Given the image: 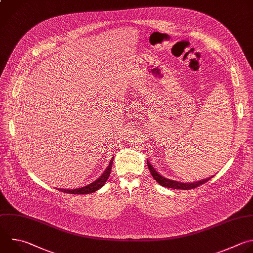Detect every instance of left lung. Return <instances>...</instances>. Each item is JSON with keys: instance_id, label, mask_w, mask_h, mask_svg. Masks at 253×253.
<instances>
[{"instance_id": "obj_1", "label": "left lung", "mask_w": 253, "mask_h": 253, "mask_svg": "<svg viewBox=\"0 0 253 253\" xmlns=\"http://www.w3.org/2000/svg\"><path fill=\"white\" fill-rule=\"evenodd\" d=\"M147 164H148V168H149V170H150L153 178L157 181V183H159L161 186L166 187V188H172V189H177V190H191V189H195V188L207 183L209 180H211L213 177V176H211L210 178H207V179H204L201 181H197L194 183H183V182H178V181L168 179V178L162 176L158 171H156V169L153 167V165L149 162L148 159H147Z\"/></svg>"}]
</instances>
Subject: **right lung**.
<instances>
[{
	"instance_id": "obj_1",
	"label": "right lung",
	"mask_w": 253,
	"mask_h": 253,
	"mask_svg": "<svg viewBox=\"0 0 253 253\" xmlns=\"http://www.w3.org/2000/svg\"><path fill=\"white\" fill-rule=\"evenodd\" d=\"M113 159H114V157H112V159L110 160L109 165L105 169V171L103 172V174L98 179H96L94 182H92L91 184H89L87 186L81 187V188H77V189H70V190L69 189H57V190L60 191V192H63V193L74 194V195H86V194H91V193L96 192L97 190H99L100 188H102L105 185L108 177L110 176L111 169H112V164H113Z\"/></svg>"
}]
</instances>
